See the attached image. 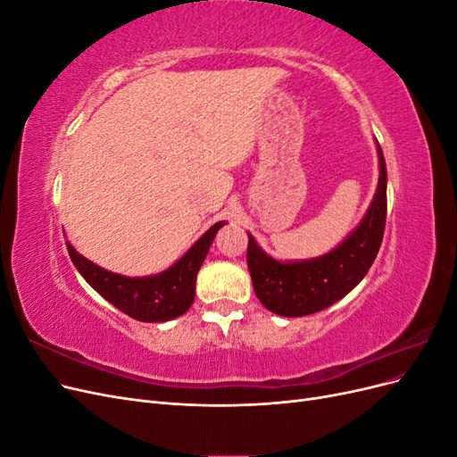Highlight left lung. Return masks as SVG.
<instances>
[{"mask_svg": "<svg viewBox=\"0 0 457 457\" xmlns=\"http://www.w3.org/2000/svg\"><path fill=\"white\" fill-rule=\"evenodd\" d=\"M378 192L362 223L334 252L311 261L280 262L269 257L247 234V269L255 295L280 316H307L324 311L361 282L376 259L386 219V168L381 146Z\"/></svg>", "mask_w": 457, "mask_h": 457, "instance_id": "left-lung-1", "label": "left lung"}]
</instances>
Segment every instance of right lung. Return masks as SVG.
I'll return each mask as SVG.
<instances>
[{
	"mask_svg": "<svg viewBox=\"0 0 457 457\" xmlns=\"http://www.w3.org/2000/svg\"><path fill=\"white\" fill-rule=\"evenodd\" d=\"M223 225L215 223L173 267L145 278H128L96 267L95 262L79 255L72 244H66V250L89 286L118 311L141 322H165L190 309L195 301L196 274L210 252L217 230Z\"/></svg>",
	"mask_w": 457,
	"mask_h": 457,
	"instance_id": "obj_1",
	"label": "right lung"
}]
</instances>
